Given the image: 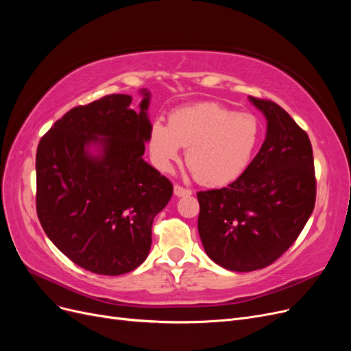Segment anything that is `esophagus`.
<instances>
[{"label":"esophagus","instance_id":"1","mask_svg":"<svg viewBox=\"0 0 351 351\" xmlns=\"http://www.w3.org/2000/svg\"><path fill=\"white\" fill-rule=\"evenodd\" d=\"M174 195L178 196V197H182V196H190V195H192V190L186 189V187L180 186V184H176V186H174Z\"/></svg>","mask_w":351,"mask_h":351}]
</instances>
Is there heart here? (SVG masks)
Wrapping results in <instances>:
<instances>
[{
    "instance_id": "heart-1",
    "label": "heart",
    "mask_w": 351,
    "mask_h": 351,
    "mask_svg": "<svg viewBox=\"0 0 351 351\" xmlns=\"http://www.w3.org/2000/svg\"><path fill=\"white\" fill-rule=\"evenodd\" d=\"M258 117L204 102L178 108L168 125L155 121L149 146L155 164L168 171L180 149L187 147L186 162L199 183L226 186L241 176L261 139Z\"/></svg>"
}]
</instances>
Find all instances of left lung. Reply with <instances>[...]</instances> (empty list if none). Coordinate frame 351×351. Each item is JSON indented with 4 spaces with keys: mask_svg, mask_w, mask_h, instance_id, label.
I'll return each mask as SVG.
<instances>
[{
    "mask_svg": "<svg viewBox=\"0 0 351 351\" xmlns=\"http://www.w3.org/2000/svg\"><path fill=\"white\" fill-rule=\"evenodd\" d=\"M267 117L261 151L227 187L197 193V230L219 267L250 272L274 263L299 237L316 200L309 136L278 104L249 97Z\"/></svg>",
    "mask_w": 351,
    "mask_h": 351,
    "instance_id": "left-lung-1",
    "label": "left lung"
}]
</instances>
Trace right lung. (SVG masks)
I'll list each match as a JSON object with an SVG mask.
<instances>
[{"mask_svg":"<svg viewBox=\"0 0 351 351\" xmlns=\"http://www.w3.org/2000/svg\"><path fill=\"white\" fill-rule=\"evenodd\" d=\"M141 111L130 95H107L71 108L36 151V214L57 249L83 269L121 275L146 259L152 222L173 184L145 162L151 93ZM90 145L100 147L92 156Z\"/></svg>","mask_w":351,"mask_h":351,"instance_id":"add662e5","label":"right lung"}]
</instances>
